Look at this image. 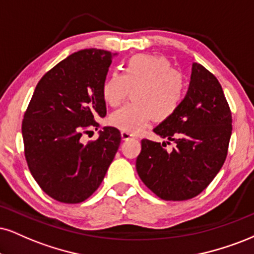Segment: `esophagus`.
<instances>
[{
	"label": "esophagus",
	"instance_id": "34e87169",
	"mask_svg": "<svg viewBox=\"0 0 254 254\" xmlns=\"http://www.w3.org/2000/svg\"><path fill=\"white\" fill-rule=\"evenodd\" d=\"M121 137H122V140H129V139H135V135H134V134H132V133H129V132H125V130H122L121 132Z\"/></svg>",
	"mask_w": 254,
	"mask_h": 254
}]
</instances>
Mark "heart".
Returning a JSON list of instances; mask_svg holds the SVG:
<instances>
[{"mask_svg": "<svg viewBox=\"0 0 254 254\" xmlns=\"http://www.w3.org/2000/svg\"><path fill=\"white\" fill-rule=\"evenodd\" d=\"M133 90V102L114 112L109 124L129 133H139L152 119L164 121L179 109L186 94V79L167 59L137 54L126 62L122 75L112 73L102 84V98L118 107Z\"/></svg>", "mask_w": 254, "mask_h": 254, "instance_id": "b5f03b06", "label": "heart"}]
</instances>
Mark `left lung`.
I'll return each instance as SVG.
<instances>
[{
    "mask_svg": "<svg viewBox=\"0 0 254 254\" xmlns=\"http://www.w3.org/2000/svg\"><path fill=\"white\" fill-rule=\"evenodd\" d=\"M154 132L175 147L168 153L165 142L141 140L136 171L142 183L170 201L201 193L223 167L232 134V113L217 77L194 62L183 103Z\"/></svg>",
    "mask_w": 254,
    "mask_h": 254,
    "instance_id": "8db88e82",
    "label": "left lung"
}]
</instances>
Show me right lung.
I'll use <instances>...</instances> for the list:
<instances>
[{
  "label": "right lung",
  "instance_id": "obj_1",
  "mask_svg": "<svg viewBox=\"0 0 254 254\" xmlns=\"http://www.w3.org/2000/svg\"><path fill=\"white\" fill-rule=\"evenodd\" d=\"M115 54L82 49L41 77L24 113L22 136L29 171L41 190L64 203H79L99 189L121 142L105 127L87 145L81 136L106 117L102 84Z\"/></svg>",
  "mask_w": 254,
  "mask_h": 254
}]
</instances>
